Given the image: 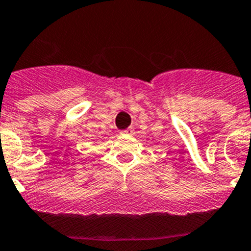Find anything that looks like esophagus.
<instances>
[{
    "mask_svg": "<svg viewBox=\"0 0 251 251\" xmlns=\"http://www.w3.org/2000/svg\"><path fill=\"white\" fill-rule=\"evenodd\" d=\"M131 133H133V129H130V128L125 129V130L121 131V134H131Z\"/></svg>",
    "mask_w": 251,
    "mask_h": 251,
    "instance_id": "obj_1",
    "label": "esophagus"
}]
</instances>
